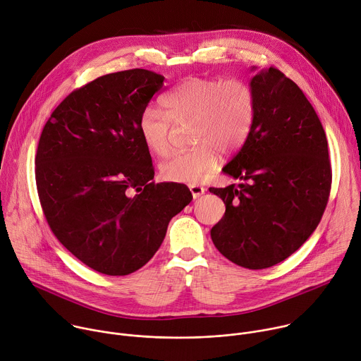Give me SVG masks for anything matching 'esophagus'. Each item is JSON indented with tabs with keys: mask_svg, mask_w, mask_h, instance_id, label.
Here are the masks:
<instances>
[{
	"mask_svg": "<svg viewBox=\"0 0 361 361\" xmlns=\"http://www.w3.org/2000/svg\"><path fill=\"white\" fill-rule=\"evenodd\" d=\"M188 188H190V191H191V194H192L194 198H198V197L202 195L204 191H205V188H204L202 185H198V184H190Z\"/></svg>",
	"mask_w": 361,
	"mask_h": 361,
	"instance_id": "1",
	"label": "esophagus"
}]
</instances>
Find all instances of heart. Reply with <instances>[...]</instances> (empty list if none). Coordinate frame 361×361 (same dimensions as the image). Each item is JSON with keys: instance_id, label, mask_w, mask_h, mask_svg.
I'll return each mask as SVG.
<instances>
[{"instance_id": "1", "label": "heart", "mask_w": 361, "mask_h": 361, "mask_svg": "<svg viewBox=\"0 0 361 361\" xmlns=\"http://www.w3.org/2000/svg\"><path fill=\"white\" fill-rule=\"evenodd\" d=\"M161 111L145 109L138 118L144 145L156 156L170 149V123L191 120L197 145L173 152L160 166L161 177L173 183L195 184L219 164V149L231 152L248 138L255 118V95L241 80L188 77L161 98Z\"/></svg>"}]
</instances>
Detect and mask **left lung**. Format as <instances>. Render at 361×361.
Instances as JSON below:
<instances>
[{"label":"left lung","instance_id":"1","mask_svg":"<svg viewBox=\"0 0 361 361\" xmlns=\"http://www.w3.org/2000/svg\"><path fill=\"white\" fill-rule=\"evenodd\" d=\"M250 87L254 124L223 169L243 183L210 188L226 204L212 240L230 262L262 270L286 260L313 234L329 201L331 166L320 118L294 81L270 67Z\"/></svg>","mask_w":361,"mask_h":361}]
</instances>
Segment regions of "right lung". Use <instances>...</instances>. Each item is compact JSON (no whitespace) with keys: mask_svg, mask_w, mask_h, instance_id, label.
Wrapping results in <instances>:
<instances>
[{"mask_svg":"<svg viewBox=\"0 0 361 361\" xmlns=\"http://www.w3.org/2000/svg\"><path fill=\"white\" fill-rule=\"evenodd\" d=\"M164 77L134 68L74 90L45 123L35 181L47 223L90 269L127 276L160 248L187 185L154 183L138 118Z\"/></svg>","mask_w":361,"mask_h":361,"instance_id":"right-lung-1","label":"right lung"}]
</instances>
